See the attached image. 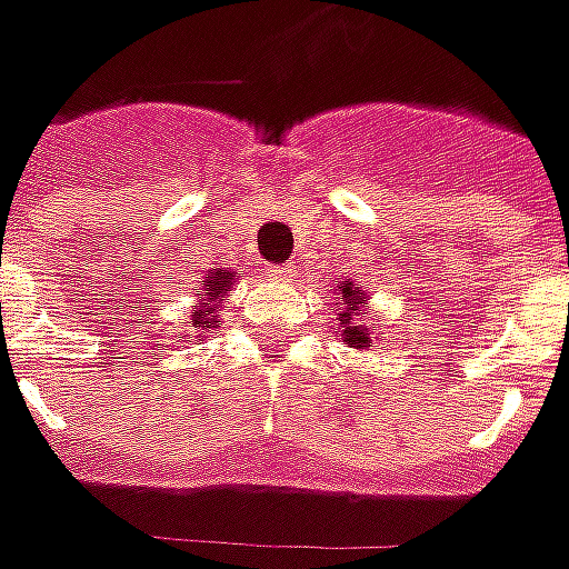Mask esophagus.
<instances>
[{
  "instance_id": "esophagus-1",
  "label": "esophagus",
  "mask_w": 569,
  "mask_h": 569,
  "mask_svg": "<svg viewBox=\"0 0 569 569\" xmlns=\"http://www.w3.org/2000/svg\"><path fill=\"white\" fill-rule=\"evenodd\" d=\"M264 273H268V277H273V280H286L289 268H280V264H268V268H264Z\"/></svg>"
}]
</instances>
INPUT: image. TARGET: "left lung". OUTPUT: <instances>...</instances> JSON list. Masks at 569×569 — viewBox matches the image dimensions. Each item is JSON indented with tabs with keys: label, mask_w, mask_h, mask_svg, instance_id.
Wrapping results in <instances>:
<instances>
[{
	"label": "left lung",
	"mask_w": 569,
	"mask_h": 569,
	"mask_svg": "<svg viewBox=\"0 0 569 569\" xmlns=\"http://www.w3.org/2000/svg\"><path fill=\"white\" fill-rule=\"evenodd\" d=\"M339 296H341V308H339V317H336V320L341 323V336H345V341H348L351 348H367L369 332L363 329V323H360L363 289L345 280V283L339 286Z\"/></svg>",
	"instance_id": "8db88e82"
}]
</instances>
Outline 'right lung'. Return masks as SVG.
Masks as SVG:
<instances>
[{"label":"right lung","instance_id":"add662e5","mask_svg":"<svg viewBox=\"0 0 569 569\" xmlns=\"http://www.w3.org/2000/svg\"><path fill=\"white\" fill-rule=\"evenodd\" d=\"M230 283H233V273L228 271H212L206 280H202V305H197V313H193V326H202V329H216L221 320H218L216 305H221L224 292H230Z\"/></svg>","mask_w":569,"mask_h":569}]
</instances>
